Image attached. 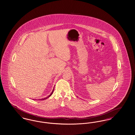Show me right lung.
I'll return each instance as SVG.
<instances>
[{
	"mask_svg": "<svg viewBox=\"0 0 135 135\" xmlns=\"http://www.w3.org/2000/svg\"><path fill=\"white\" fill-rule=\"evenodd\" d=\"M54 89H53V91H52V92H51V94H50V95H49V96H48V97H45V98H43V99H38V100H44V99H47V98H49V97H51V95H52V94H53V91H54Z\"/></svg>",
	"mask_w": 135,
	"mask_h": 135,
	"instance_id": "1",
	"label": "right lung"
}]
</instances>
